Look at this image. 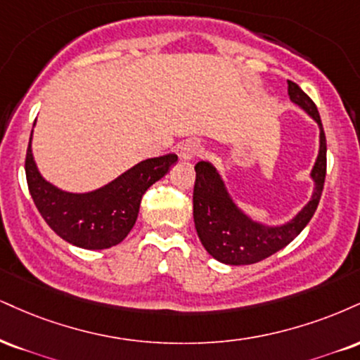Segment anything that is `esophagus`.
Wrapping results in <instances>:
<instances>
[{
	"instance_id": "obj_1",
	"label": "esophagus",
	"mask_w": 360,
	"mask_h": 360,
	"mask_svg": "<svg viewBox=\"0 0 360 360\" xmlns=\"http://www.w3.org/2000/svg\"><path fill=\"white\" fill-rule=\"evenodd\" d=\"M199 154H201V146H199L198 141L184 142L179 149V158L183 159V161H193V159Z\"/></svg>"
}]
</instances>
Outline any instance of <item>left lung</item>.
Returning a JSON list of instances; mask_svg holds the SVG:
<instances>
[{
	"label": "left lung",
	"mask_w": 360,
	"mask_h": 360,
	"mask_svg": "<svg viewBox=\"0 0 360 360\" xmlns=\"http://www.w3.org/2000/svg\"><path fill=\"white\" fill-rule=\"evenodd\" d=\"M290 101L319 125V154L310 171L314 191L305 206L285 223L270 224L253 219L236 202L221 172L210 161H199L193 196V216L198 236L207 253L224 265H251L285 248L300 235L317 210L326 183L327 142L322 120L311 98L288 80Z\"/></svg>",
	"instance_id": "1"
}]
</instances>
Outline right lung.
<instances>
[{
  "mask_svg": "<svg viewBox=\"0 0 360 360\" xmlns=\"http://www.w3.org/2000/svg\"><path fill=\"white\" fill-rule=\"evenodd\" d=\"M32 141L33 131L25 171L34 206L56 235L84 250L119 245L136 224L144 193L177 162L176 154L146 159L94 191L72 193L41 176L33 158Z\"/></svg>",
  "mask_w": 360,
  "mask_h": 360,
  "instance_id": "right-lung-1",
  "label": "right lung"
}]
</instances>
